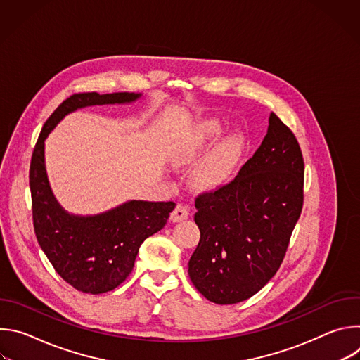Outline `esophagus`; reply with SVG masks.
I'll list each match as a JSON object with an SVG mask.
<instances>
[{"instance_id":"esophagus-1","label":"esophagus","mask_w":360,"mask_h":360,"mask_svg":"<svg viewBox=\"0 0 360 360\" xmlns=\"http://www.w3.org/2000/svg\"><path fill=\"white\" fill-rule=\"evenodd\" d=\"M188 217H189L188 208L184 207V205L178 203L176 207H175V210H174L172 214H171V221H172V222H181V221L188 219Z\"/></svg>"}]
</instances>
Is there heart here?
<instances>
[{
  "label": "heart",
  "mask_w": 360,
  "mask_h": 360,
  "mask_svg": "<svg viewBox=\"0 0 360 360\" xmlns=\"http://www.w3.org/2000/svg\"><path fill=\"white\" fill-rule=\"evenodd\" d=\"M224 134V125L217 120L200 122L182 148L175 153V165H191L196 162ZM243 150V138L232 134L222 139L192 171V182L198 188L211 189L229 179Z\"/></svg>",
  "instance_id": "1"
}]
</instances>
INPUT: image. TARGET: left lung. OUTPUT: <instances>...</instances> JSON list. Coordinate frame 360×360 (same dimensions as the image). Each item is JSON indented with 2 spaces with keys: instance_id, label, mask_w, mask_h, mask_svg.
<instances>
[{
  "instance_id": "left-lung-1",
  "label": "left lung",
  "mask_w": 360,
  "mask_h": 360,
  "mask_svg": "<svg viewBox=\"0 0 360 360\" xmlns=\"http://www.w3.org/2000/svg\"><path fill=\"white\" fill-rule=\"evenodd\" d=\"M303 172L295 135L271 112L261 146L235 179L196 198L200 239L188 274L208 300L239 303L275 276L302 212Z\"/></svg>"
}]
</instances>
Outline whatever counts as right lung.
<instances>
[{
	"mask_svg": "<svg viewBox=\"0 0 360 360\" xmlns=\"http://www.w3.org/2000/svg\"><path fill=\"white\" fill-rule=\"evenodd\" d=\"M142 94H75L51 115L37 141L30 167L32 218L38 243L58 275L77 290L105 293L131 274L142 242L161 231L174 202L127 200L95 215L71 214L51 189L45 167V139L68 114L94 105H127Z\"/></svg>",
	"mask_w": 360,
	"mask_h": 360,
	"instance_id": "right-lung-1",
	"label": "right lung"
}]
</instances>
